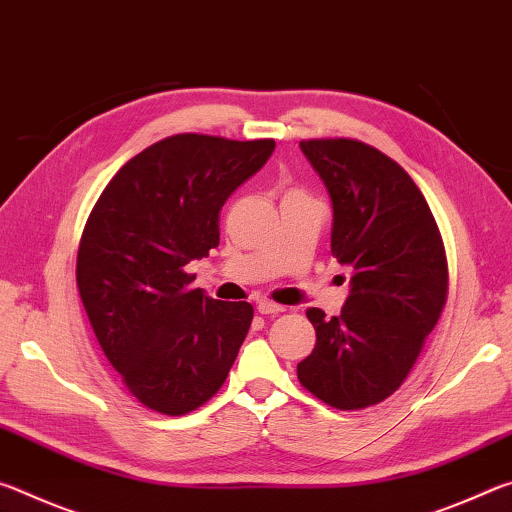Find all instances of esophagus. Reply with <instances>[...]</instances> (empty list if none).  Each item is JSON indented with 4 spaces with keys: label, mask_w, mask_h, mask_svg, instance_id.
Listing matches in <instances>:
<instances>
[{
    "label": "esophagus",
    "mask_w": 512,
    "mask_h": 512,
    "mask_svg": "<svg viewBox=\"0 0 512 512\" xmlns=\"http://www.w3.org/2000/svg\"><path fill=\"white\" fill-rule=\"evenodd\" d=\"M257 311H259V314H264V316H275V314H282L284 307L275 305V302H268V300H259Z\"/></svg>",
    "instance_id": "1"
}]
</instances>
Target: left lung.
Returning a JSON list of instances; mask_svg holds the SVG:
<instances>
[{
    "mask_svg": "<svg viewBox=\"0 0 512 512\" xmlns=\"http://www.w3.org/2000/svg\"><path fill=\"white\" fill-rule=\"evenodd\" d=\"M300 149L332 198V255L352 280L339 316L307 309L316 348L298 379L334 409H366L402 386L443 314V237L418 185L375 146L339 137Z\"/></svg>",
    "mask_w": 512,
    "mask_h": 512,
    "instance_id": "obj_1",
    "label": "left lung"
}]
</instances>
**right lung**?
I'll return each instance as SVG.
<instances>
[{"label":"right lung","instance_id":"right-lung-1","mask_svg":"<svg viewBox=\"0 0 512 512\" xmlns=\"http://www.w3.org/2000/svg\"><path fill=\"white\" fill-rule=\"evenodd\" d=\"M273 149V140L164 137L128 160L92 207L76 284L103 354L153 411L203 406L237 359L253 305L205 296L185 266L219 246L223 203Z\"/></svg>","mask_w":512,"mask_h":512}]
</instances>
